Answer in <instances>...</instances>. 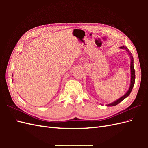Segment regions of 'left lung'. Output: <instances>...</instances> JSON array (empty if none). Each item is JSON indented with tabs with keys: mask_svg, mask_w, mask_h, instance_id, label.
<instances>
[{
	"mask_svg": "<svg viewBox=\"0 0 148 148\" xmlns=\"http://www.w3.org/2000/svg\"><path fill=\"white\" fill-rule=\"evenodd\" d=\"M120 49H124V50L126 51L128 54L130 56V59H131V63H130V70H131V82H130V88L128 89V91L126 92L125 95H124L122 97H121L120 98H119V99H117V101H115L114 102H113L112 103H111V104H107L106 105L107 106H114L117 105L119 103H120V102H122L123 100H124L125 98L127 97L129 95L130 92H132L133 88L134 86V84H135V69H134V66H133V56L132 54V53L130 52V51H129V49L126 47V46H121L120 47Z\"/></svg>",
	"mask_w": 148,
	"mask_h": 148,
	"instance_id": "obj_1",
	"label": "left lung"
}]
</instances>
